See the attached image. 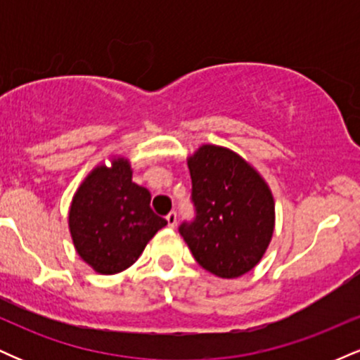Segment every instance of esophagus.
Listing matches in <instances>:
<instances>
[{"label": "esophagus", "mask_w": 360, "mask_h": 360, "mask_svg": "<svg viewBox=\"0 0 360 360\" xmlns=\"http://www.w3.org/2000/svg\"><path fill=\"white\" fill-rule=\"evenodd\" d=\"M166 220H167V225L171 226V229H174V226L177 225V213L176 212H171L166 217Z\"/></svg>", "instance_id": "obj_1"}]
</instances>
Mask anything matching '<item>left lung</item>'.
<instances>
[{"label": "left lung", "instance_id": "left-lung-1", "mask_svg": "<svg viewBox=\"0 0 360 360\" xmlns=\"http://www.w3.org/2000/svg\"><path fill=\"white\" fill-rule=\"evenodd\" d=\"M194 220L179 233L196 262L232 279L257 266L274 233L269 186L230 148L203 146L188 159Z\"/></svg>", "mask_w": 360, "mask_h": 360}]
</instances>
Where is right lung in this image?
Segmentation results:
<instances>
[{
	"mask_svg": "<svg viewBox=\"0 0 360 360\" xmlns=\"http://www.w3.org/2000/svg\"><path fill=\"white\" fill-rule=\"evenodd\" d=\"M167 221L150 208V193L131 181L130 162L113 159L82 181L69 210L77 254L100 274H117L140 257Z\"/></svg>",
	"mask_w": 360,
	"mask_h": 360,
	"instance_id": "right-lung-1",
	"label": "right lung"
}]
</instances>
